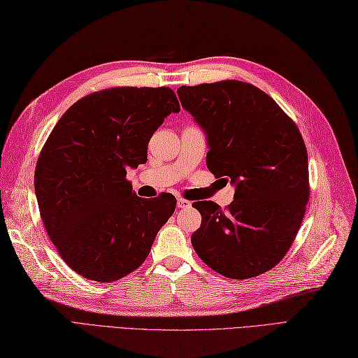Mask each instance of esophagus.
Instances as JSON below:
<instances>
[{
	"mask_svg": "<svg viewBox=\"0 0 358 358\" xmlns=\"http://www.w3.org/2000/svg\"><path fill=\"white\" fill-rule=\"evenodd\" d=\"M178 208L179 209L191 208V202H189V200H185V199H178Z\"/></svg>",
	"mask_w": 358,
	"mask_h": 358,
	"instance_id": "obj_1",
	"label": "esophagus"
}]
</instances>
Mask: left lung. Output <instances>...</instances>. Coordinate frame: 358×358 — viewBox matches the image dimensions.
<instances>
[{
	"mask_svg": "<svg viewBox=\"0 0 358 358\" xmlns=\"http://www.w3.org/2000/svg\"><path fill=\"white\" fill-rule=\"evenodd\" d=\"M182 108L205 130L206 165L235 185L234 202L193 206L199 258L217 273L248 280L275 267L298 234L310 197L308 155L293 120L257 86L223 80L178 90Z\"/></svg>",
	"mask_w": 358,
	"mask_h": 358,
	"instance_id": "8db88e82",
	"label": "left lung"
}]
</instances>
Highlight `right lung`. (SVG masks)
Wrapping results in <instances>:
<instances>
[{
    "label": "right lung",
    "instance_id": "1",
    "mask_svg": "<svg viewBox=\"0 0 358 358\" xmlns=\"http://www.w3.org/2000/svg\"><path fill=\"white\" fill-rule=\"evenodd\" d=\"M180 106L170 88H109L76 101L43 144L34 191L50 240L74 272L99 282L124 278L149 257L176 208L173 194L143 199L126 179Z\"/></svg>",
    "mask_w": 358,
    "mask_h": 358
}]
</instances>
